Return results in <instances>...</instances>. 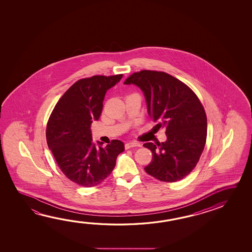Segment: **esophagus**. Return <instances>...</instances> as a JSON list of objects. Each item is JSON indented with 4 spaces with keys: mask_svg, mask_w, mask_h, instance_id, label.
<instances>
[{
    "mask_svg": "<svg viewBox=\"0 0 252 252\" xmlns=\"http://www.w3.org/2000/svg\"><path fill=\"white\" fill-rule=\"evenodd\" d=\"M140 146H141V143H139V142L130 141V142H127V143L125 144V148H126V150H128V149L132 148V147H140Z\"/></svg>",
    "mask_w": 252,
    "mask_h": 252,
    "instance_id": "obj_1",
    "label": "esophagus"
}]
</instances>
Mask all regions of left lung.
Wrapping results in <instances>:
<instances>
[{
    "mask_svg": "<svg viewBox=\"0 0 252 252\" xmlns=\"http://www.w3.org/2000/svg\"><path fill=\"white\" fill-rule=\"evenodd\" d=\"M145 97L148 114L165 129L167 140L144 147L152 152L146 172L159 181L175 182L189 175L198 163L207 135V119L195 94L176 78L163 71H141L128 77Z\"/></svg>",
    "mask_w": 252,
    "mask_h": 252,
    "instance_id": "1",
    "label": "left lung"
}]
</instances>
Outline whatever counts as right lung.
I'll use <instances>...</instances> for the list:
<instances>
[{"mask_svg": "<svg viewBox=\"0 0 252 252\" xmlns=\"http://www.w3.org/2000/svg\"><path fill=\"white\" fill-rule=\"evenodd\" d=\"M123 75L93 76L78 80L63 94L47 125V143L65 176L86 188L99 185L111 174L124 143L113 140L102 148L93 141L90 126L102 113L107 90Z\"/></svg>", "mask_w": 252, "mask_h": 252, "instance_id": "obj_1", "label": "right lung"}]
</instances>
